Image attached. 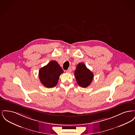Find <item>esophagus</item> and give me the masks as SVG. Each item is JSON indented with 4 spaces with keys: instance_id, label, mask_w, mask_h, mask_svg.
Instances as JSON below:
<instances>
[{
    "instance_id": "obj_1",
    "label": "esophagus",
    "mask_w": 135,
    "mask_h": 135,
    "mask_svg": "<svg viewBox=\"0 0 135 135\" xmlns=\"http://www.w3.org/2000/svg\"><path fill=\"white\" fill-rule=\"evenodd\" d=\"M71 71H72V70H71V67H69V68H68V69L66 71H67V72H69H69H71Z\"/></svg>"
}]
</instances>
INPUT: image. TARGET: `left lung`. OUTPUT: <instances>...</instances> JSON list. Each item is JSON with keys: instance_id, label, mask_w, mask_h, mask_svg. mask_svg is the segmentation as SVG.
<instances>
[{"instance_id": "1", "label": "left lung", "mask_w": 135, "mask_h": 135, "mask_svg": "<svg viewBox=\"0 0 135 135\" xmlns=\"http://www.w3.org/2000/svg\"><path fill=\"white\" fill-rule=\"evenodd\" d=\"M74 75L78 84L82 88H86L91 84L94 74L83 63L77 65Z\"/></svg>"}]
</instances>
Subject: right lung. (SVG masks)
Returning <instances> with one entry per match:
<instances>
[{"label":"right lung","instance_id":"obj_1","mask_svg":"<svg viewBox=\"0 0 135 135\" xmlns=\"http://www.w3.org/2000/svg\"><path fill=\"white\" fill-rule=\"evenodd\" d=\"M63 70L56 61H51L39 71V78L45 86L51 88L58 84L60 75Z\"/></svg>","mask_w":135,"mask_h":135}]
</instances>
